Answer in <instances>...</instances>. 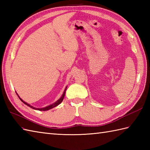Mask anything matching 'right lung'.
Wrapping results in <instances>:
<instances>
[{"mask_svg":"<svg viewBox=\"0 0 150 150\" xmlns=\"http://www.w3.org/2000/svg\"><path fill=\"white\" fill-rule=\"evenodd\" d=\"M66 88H67V86L66 87V88H65V90H64V93H63V94H62V95L61 96V97H60L59 99L58 100H57L55 103H54L53 104H51V105H49V106H46V107H44V108H35V107H33V106H31L30 104H28L27 103H26V102H24L23 100L22 99H21V98H20V97L18 96V94L17 93V95H18V97H19V98H20V100L22 102V103H23L24 104H25L26 105H27L28 106H29V107H30L31 108H33V109H34V110H39V111H46V110H50V109H52V108H54V107H56L57 106H58L59 104H60V103H62V100H63V99H64V96H65V93H66Z\"/></svg>","mask_w":150,"mask_h":150,"instance_id":"obj_1","label":"right lung"}]
</instances>
